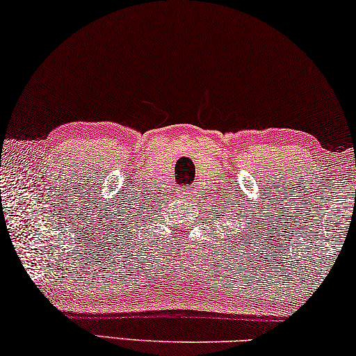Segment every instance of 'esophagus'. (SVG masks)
<instances>
[{"mask_svg": "<svg viewBox=\"0 0 356 356\" xmlns=\"http://www.w3.org/2000/svg\"><path fill=\"white\" fill-rule=\"evenodd\" d=\"M184 193H185V190H184Z\"/></svg>", "mask_w": 356, "mask_h": 356, "instance_id": "1", "label": "esophagus"}]
</instances>
